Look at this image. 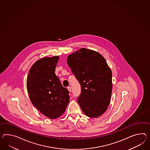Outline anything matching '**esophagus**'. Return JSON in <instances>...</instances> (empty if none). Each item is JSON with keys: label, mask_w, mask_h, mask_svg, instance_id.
Masks as SVG:
<instances>
[{"label": "esophagus", "mask_w": 150, "mask_h": 150, "mask_svg": "<svg viewBox=\"0 0 150 150\" xmlns=\"http://www.w3.org/2000/svg\"><path fill=\"white\" fill-rule=\"evenodd\" d=\"M67 89H68V90L69 91V92H71V88L70 87H68Z\"/></svg>", "instance_id": "1"}]
</instances>
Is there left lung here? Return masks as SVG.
<instances>
[{"label":"left lung","instance_id":"8db88e82","mask_svg":"<svg viewBox=\"0 0 150 150\" xmlns=\"http://www.w3.org/2000/svg\"><path fill=\"white\" fill-rule=\"evenodd\" d=\"M67 64L80 83L77 101L84 114L98 117L110 104L112 91V73L102 55L81 48L68 56Z\"/></svg>","mask_w":150,"mask_h":150}]
</instances>
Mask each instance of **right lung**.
<instances>
[{"instance_id": "1", "label": "right lung", "mask_w": 150, "mask_h": 150, "mask_svg": "<svg viewBox=\"0 0 150 150\" xmlns=\"http://www.w3.org/2000/svg\"><path fill=\"white\" fill-rule=\"evenodd\" d=\"M59 56L43 57L31 66L26 80L30 99L40 113L51 119L61 117L69 102V91L55 71Z\"/></svg>"}]
</instances>
